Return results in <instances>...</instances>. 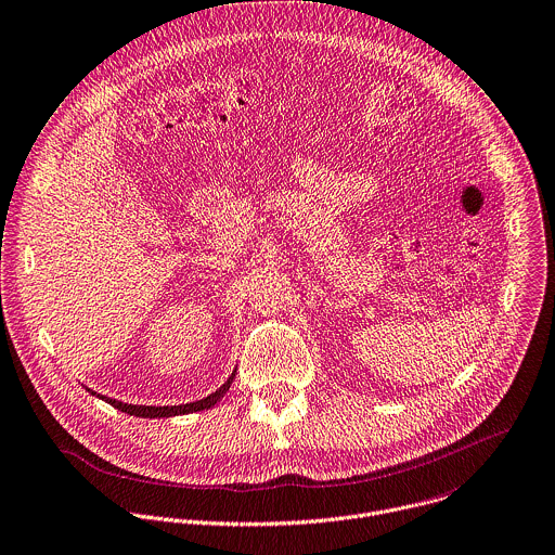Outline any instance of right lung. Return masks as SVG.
<instances>
[{"mask_svg":"<svg viewBox=\"0 0 555 555\" xmlns=\"http://www.w3.org/2000/svg\"><path fill=\"white\" fill-rule=\"evenodd\" d=\"M236 372V370H234ZM234 372L228 376V380L210 396L202 398V400H195V402H186V404H175V406H146V404H129V402H120L116 398H107L103 393H96L92 389H88L90 393H96L99 398H103L105 402H109L112 406H116L118 411L122 413H129V415H138V417H172V415H185V413H193V411H202V409H210L228 389H230V383L234 380Z\"/></svg>","mask_w":555,"mask_h":555,"instance_id":"1","label":"right lung"}]
</instances>
